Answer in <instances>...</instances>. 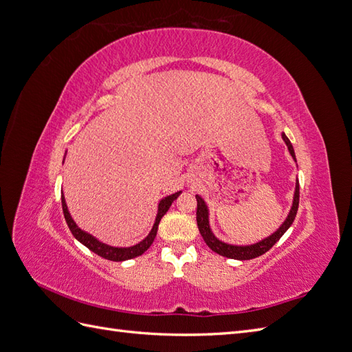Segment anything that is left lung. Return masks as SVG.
<instances>
[{"mask_svg": "<svg viewBox=\"0 0 352 352\" xmlns=\"http://www.w3.org/2000/svg\"><path fill=\"white\" fill-rule=\"evenodd\" d=\"M282 138H283L285 144H287V146H288L292 159L296 160V153H294L291 141L285 133H282ZM196 201H198V207H196V223H198L199 232L202 235L204 241L207 243V246L213 252L219 253V255H222V256L244 261V259H253V258H258L261 255H264V253L272 249L274 244L280 240V236L288 231V228L292 225L294 219H296V216H297L298 201H300V186H298V182H297L289 214H288L287 220H285V222L280 225L279 230L273 232L270 236H267V239L261 240L255 244H250V246H234V244H228V243H223V241H220L219 239H216L214 234L211 232V230H210L207 204L204 202V199L201 198L199 195H196Z\"/></svg>", "mask_w": 352, "mask_h": 352, "instance_id": "8db88e82", "label": "left lung"}]
</instances>
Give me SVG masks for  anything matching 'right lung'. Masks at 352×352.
<instances>
[{"label": "right lung", "mask_w": 352, "mask_h": 352, "mask_svg": "<svg viewBox=\"0 0 352 352\" xmlns=\"http://www.w3.org/2000/svg\"><path fill=\"white\" fill-rule=\"evenodd\" d=\"M179 193H182V192H177V193L169 195V196H166V198H163L159 202V210H157L156 222H154V225H153V230L150 231L148 235H146V239H144L141 243L135 244V246H132V248H112V246H108V244H104V243L99 241L97 239H94L93 235H89L88 232L82 231L75 222H73V219H72L69 210H67V204H65V199H64V195H61V206H63L64 219H65V222H67L69 230L72 231L73 236H75L78 241H80V243L84 244V246H87L91 252H94L96 255H99V256H102L104 259L116 261V263H120V261L132 259V258H136L139 255H142V253L151 246L154 239H156L157 228H159V223H160L162 217L166 214V211L169 210L170 204H173L178 198Z\"/></svg>", "instance_id": "1"}]
</instances>
